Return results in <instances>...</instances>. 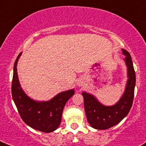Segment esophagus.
<instances>
[{
	"instance_id": "obj_1",
	"label": "esophagus",
	"mask_w": 146,
	"mask_h": 146,
	"mask_svg": "<svg viewBox=\"0 0 146 146\" xmlns=\"http://www.w3.org/2000/svg\"><path fill=\"white\" fill-rule=\"evenodd\" d=\"M78 85H79V86H81V85H82V83H81V82L78 83Z\"/></svg>"
}]
</instances>
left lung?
Masks as SVG:
<instances>
[{"mask_svg": "<svg viewBox=\"0 0 146 146\" xmlns=\"http://www.w3.org/2000/svg\"><path fill=\"white\" fill-rule=\"evenodd\" d=\"M122 51L125 55L128 79L125 92L120 100L115 105L106 107L100 104L92 95L86 92L82 93L87 120L92 127L97 130H107L120 122L127 115L133 105L135 72L130 53L124 49Z\"/></svg>", "mask_w": 146, "mask_h": 146, "instance_id": "8db88e82", "label": "left lung"}]
</instances>
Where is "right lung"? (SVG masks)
Masks as SVG:
<instances>
[{"mask_svg": "<svg viewBox=\"0 0 146 146\" xmlns=\"http://www.w3.org/2000/svg\"><path fill=\"white\" fill-rule=\"evenodd\" d=\"M20 53L13 67L11 94L21 119L32 128L44 133H51L60 125L66 102L74 94V90L58 94L48 102H35L27 96L20 86L16 65Z\"/></svg>", "mask_w": 146, "mask_h": 146, "instance_id": "1", "label": "right lung"}]
</instances>
